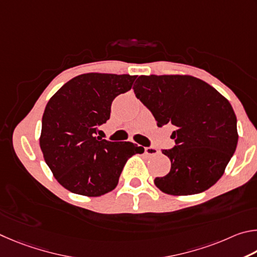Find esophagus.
<instances>
[{
  "label": "esophagus",
  "instance_id": "1",
  "mask_svg": "<svg viewBox=\"0 0 257 257\" xmlns=\"http://www.w3.org/2000/svg\"><path fill=\"white\" fill-rule=\"evenodd\" d=\"M145 152H146V155L154 157V156H157L159 154V150L154 147H148V148H145Z\"/></svg>",
  "mask_w": 257,
  "mask_h": 257
}]
</instances>
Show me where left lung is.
Listing matches in <instances>:
<instances>
[{
	"label": "left lung",
	"instance_id": "1",
	"mask_svg": "<svg viewBox=\"0 0 257 257\" xmlns=\"http://www.w3.org/2000/svg\"><path fill=\"white\" fill-rule=\"evenodd\" d=\"M157 125H174L175 146L163 154L170 172L155 185L169 195L204 192L224 173L238 142L237 118L230 102L213 87L192 75H141L133 87Z\"/></svg>",
	"mask_w": 257,
	"mask_h": 257
}]
</instances>
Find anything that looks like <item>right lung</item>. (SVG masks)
I'll return each instance as SVG.
<instances>
[{"mask_svg": "<svg viewBox=\"0 0 257 257\" xmlns=\"http://www.w3.org/2000/svg\"><path fill=\"white\" fill-rule=\"evenodd\" d=\"M137 75L80 74L49 99L42 119L39 145L54 177L67 191L97 197L114 190L128 158L145 149L132 142L96 137L109 119L110 106L132 88Z\"/></svg>", "mask_w": 257, "mask_h": 257, "instance_id": "obj_1", "label": "right lung"}]
</instances>
